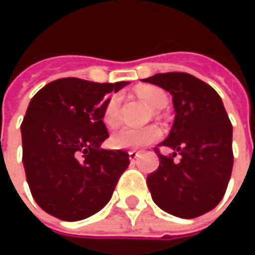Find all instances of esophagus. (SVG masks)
Here are the masks:
<instances>
[{"instance_id":"1","label":"esophagus","mask_w":255,"mask_h":255,"mask_svg":"<svg viewBox=\"0 0 255 255\" xmlns=\"http://www.w3.org/2000/svg\"><path fill=\"white\" fill-rule=\"evenodd\" d=\"M137 157H140V152H136V150H129V159L134 162Z\"/></svg>"}]
</instances>
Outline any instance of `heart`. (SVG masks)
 <instances>
[{
  "label": "heart",
  "instance_id": "1",
  "mask_svg": "<svg viewBox=\"0 0 255 255\" xmlns=\"http://www.w3.org/2000/svg\"><path fill=\"white\" fill-rule=\"evenodd\" d=\"M137 95L154 111H160L169 102L167 93L156 86L140 88L137 91ZM119 118H121V101L118 96H112L103 106L102 122L108 128H113L118 125ZM159 137H160V129L154 125L143 126V128L123 126L112 133L111 144L116 149H139L156 142Z\"/></svg>",
  "mask_w": 255,
  "mask_h": 255
}]
</instances>
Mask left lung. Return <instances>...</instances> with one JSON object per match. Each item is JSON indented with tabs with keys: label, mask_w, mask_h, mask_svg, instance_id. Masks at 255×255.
<instances>
[{
	"label": "left lung",
	"mask_w": 255,
	"mask_h": 255,
	"mask_svg": "<svg viewBox=\"0 0 255 255\" xmlns=\"http://www.w3.org/2000/svg\"><path fill=\"white\" fill-rule=\"evenodd\" d=\"M171 93L174 123L159 146L174 150L147 176L153 201L166 213L194 219L213 210L227 190L233 170V126L221 98L210 85L184 72L143 79ZM179 154L181 160L174 162Z\"/></svg>",
	"instance_id": "8db88e82"
}]
</instances>
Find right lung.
I'll list each match as a JSON object with an SVG mask.
<instances>
[{"label":"right lung","mask_w":255,"mask_h":255,"mask_svg":"<svg viewBox=\"0 0 255 255\" xmlns=\"http://www.w3.org/2000/svg\"><path fill=\"white\" fill-rule=\"evenodd\" d=\"M128 82L62 78L31 99L21 123L22 163L38 206L59 220L78 221L108 204L129 166L123 150L101 149L106 96Z\"/></svg>","instance_id":"right-lung-1"}]
</instances>
